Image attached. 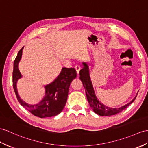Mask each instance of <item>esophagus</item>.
Listing matches in <instances>:
<instances>
[{
  "label": "esophagus",
  "instance_id": "esophagus-1",
  "mask_svg": "<svg viewBox=\"0 0 148 148\" xmlns=\"http://www.w3.org/2000/svg\"><path fill=\"white\" fill-rule=\"evenodd\" d=\"M75 70H76L77 71V73L78 75L79 74V72H80V70H81V67L80 66V65H76L75 66Z\"/></svg>",
  "mask_w": 148,
  "mask_h": 148
}]
</instances>
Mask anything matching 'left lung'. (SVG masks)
<instances>
[{
    "label": "left lung",
    "instance_id": "1",
    "mask_svg": "<svg viewBox=\"0 0 148 148\" xmlns=\"http://www.w3.org/2000/svg\"><path fill=\"white\" fill-rule=\"evenodd\" d=\"M82 66L83 68L80 71V73H79V74H80V79L82 82L83 85H84L86 98H87L90 107H91V109L95 114L101 116H113V115L121 112V111L124 110L125 108H127L130 104L134 101L138 93H137L136 97L131 102L120 107L114 108L104 105L103 103L99 101V100L95 95L94 88H93L92 82L91 81L88 63L86 62H82Z\"/></svg>",
    "mask_w": 148,
    "mask_h": 148
}]
</instances>
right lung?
Wrapping results in <instances>:
<instances>
[{
  "label": "right lung",
  "instance_id": "1",
  "mask_svg": "<svg viewBox=\"0 0 148 148\" xmlns=\"http://www.w3.org/2000/svg\"><path fill=\"white\" fill-rule=\"evenodd\" d=\"M23 49L24 46L14 60L12 73L13 87L18 101L35 116L40 118L56 116L65 106L70 84L77 77L76 70L74 68H62L59 75L55 80L50 84L44 85L45 96L41 101L36 104H29L21 98L17 88V81L23 77L19 70V63L22 58Z\"/></svg>",
  "mask_w": 148,
  "mask_h": 148
}]
</instances>
